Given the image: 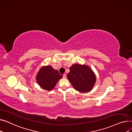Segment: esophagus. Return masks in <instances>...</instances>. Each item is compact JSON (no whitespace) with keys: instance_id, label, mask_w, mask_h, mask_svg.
<instances>
[{"instance_id":"1","label":"esophagus","mask_w":132,"mask_h":132,"mask_svg":"<svg viewBox=\"0 0 132 132\" xmlns=\"http://www.w3.org/2000/svg\"><path fill=\"white\" fill-rule=\"evenodd\" d=\"M66 77H67L66 74H63V78L64 79H65Z\"/></svg>"}]
</instances>
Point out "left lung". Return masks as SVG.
Segmentation results:
<instances>
[{"mask_svg":"<svg viewBox=\"0 0 132 132\" xmlns=\"http://www.w3.org/2000/svg\"><path fill=\"white\" fill-rule=\"evenodd\" d=\"M67 77L73 88L81 93L91 90L96 80L95 73L89 66L77 63L70 67Z\"/></svg>","mask_w":132,"mask_h":132,"instance_id":"8db88e82","label":"left lung"}]
</instances>
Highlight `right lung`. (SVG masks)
I'll return each instance as SVG.
<instances>
[{
  "mask_svg": "<svg viewBox=\"0 0 132 132\" xmlns=\"http://www.w3.org/2000/svg\"><path fill=\"white\" fill-rule=\"evenodd\" d=\"M62 77V75H60L56 70L54 69L51 65H46L40 69L37 74L36 79L42 88L51 90Z\"/></svg>",
  "mask_w": 132,
  "mask_h": 132,
  "instance_id": "add662e5",
  "label": "right lung"
}]
</instances>
